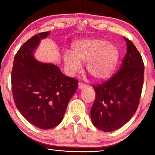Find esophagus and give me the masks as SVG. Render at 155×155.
Here are the masks:
<instances>
[{
    "instance_id": "esophagus-1",
    "label": "esophagus",
    "mask_w": 155,
    "mask_h": 155,
    "mask_svg": "<svg viewBox=\"0 0 155 155\" xmlns=\"http://www.w3.org/2000/svg\"><path fill=\"white\" fill-rule=\"evenodd\" d=\"M87 87V85H85V84L82 83H78V89H80V90H81V89L86 88Z\"/></svg>"
}]
</instances>
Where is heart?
Segmentation results:
<instances>
[{
	"label": "heart",
	"mask_w": 155,
	"mask_h": 155,
	"mask_svg": "<svg viewBox=\"0 0 155 155\" xmlns=\"http://www.w3.org/2000/svg\"><path fill=\"white\" fill-rule=\"evenodd\" d=\"M117 47L104 39L91 38L76 41L71 52L64 54L65 64L72 73L81 69V64L87 62L86 69L94 78L101 80L111 74L119 57Z\"/></svg>",
	"instance_id": "b5f03b06"
}]
</instances>
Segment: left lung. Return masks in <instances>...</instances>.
I'll return each instance as SVG.
<instances>
[{
	"label": "left lung",
	"mask_w": 155,
	"mask_h": 155,
	"mask_svg": "<svg viewBox=\"0 0 155 155\" xmlns=\"http://www.w3.org/2000/svg\"><path fill=\"white\" fill-rule=\"evenodd\" d=\"M127 54L121 68L104 82L93 85L96 98L91 109L94 127L110 132L118 129L133 116L140 103L144 64L140 52L124 37Z\"/></svg>",
	"instance_id": "obj_1"
}]
</instances>
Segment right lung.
Returning <instances> with one entry per match:
<instances>
[{
	"label": "right lung",
	"instance_id": "1",
	"mask_svg": "<svg viewBox=\"0 0 155 155\" xmlns=\"http://www.w3.org/2000/svg\"><path fill=\"white\" fill-rule=\"evenodd\" d=\"M49 34L40 33L26 41L15 54L12 71L15 106L28 122L44 130L61 123L78 83L62 74L57 65L34 58L33 51Z\"/></svg>",
	"mask_w": 155,
	"mask_h": 155
}]
</instances>
